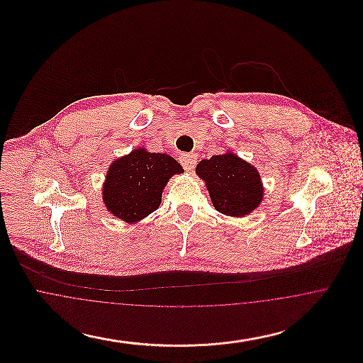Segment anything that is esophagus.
<instances>
[{
    "label": "esophagus",
    "mask_w": 363,
    "mask_h": 363,
    "mask_svg": "<svg viewBox=\"0 0 363 363\" xmlns=\"http://www.w3.org/2000/svg\"><path fill=\"white\" fill-rule=\"evenodd\" d=\"M179 162H181V164L184 166V169H185L186 172H191V170L194 169V166H196L197 157L194 155H191V154H182L181 157H179Z\"/></svg>",
    "instance_id": "34e87169"
}]
</instances>
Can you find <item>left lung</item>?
Wrapping results in <instances>:
<instances>
[{
	"label": "left lung",
	"instance_id": "1",
	"mask_svg": "<svg viewBox=\"0 0 363 363\" xmlns=\"http://www.w3.org/2000/svg\"><path fill=\"white\" fill-rule=\"evenodd\" d=\"M196 173L206 181L211 201L220 213L242 218L261 204L264 188L257 169L230 151L201 160Z\"/></svg>",
	"mask_w": 363,
	"mask_h": 363
}]
</instances>
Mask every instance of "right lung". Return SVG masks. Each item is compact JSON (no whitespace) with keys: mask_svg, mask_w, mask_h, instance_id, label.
Returning a JSON list of instances; mask_svg holds the SVG:
<instances>
[{"mask_svg":"<svg viewBox=\"0 0 363 363\" xmlns=\"http://www.w3.org/2000/svg\"><path fill=\"white\" fill-rule=\"evenodd\" d=\"M184 173L170 155L138 148L114 160L106 174L104 203L126 223H136L157 209L162 191L174 174Z\"/></svg>","mask_w":363,"mask_h":363,"instance_id":"1","label":"right lung"}]
</instances>
